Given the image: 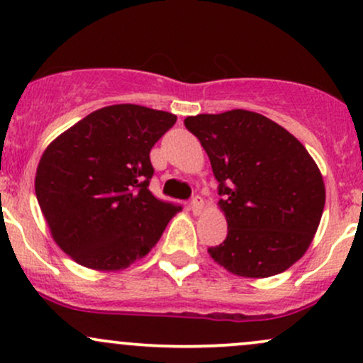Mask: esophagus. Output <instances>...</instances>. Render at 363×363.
Listing matches in <instances>:
<instances>
[{"label": "esophagus", "mask_w": 363, "mask_h": 363, "mask_svg": "<svg viewBox=\"0 0 363 363\" xmlns=\"http://www.w3.org/2000/svg\"><path fill=\"white\" fill-rule=\"evenodd\" d=\"M191 210H193V213L198 215L199 211L203 210V198L201 196H193L191 198Z\"/></svg>", "instance_id": "34e87169"}]
</instances>
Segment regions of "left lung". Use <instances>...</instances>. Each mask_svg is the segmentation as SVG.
<instances>
[{
	"mask_svg": "<svg viewBox=\"0 0 363 363\" xmlns=\"http://www.w3.org/2000/svg\"><path fill=\"white\" fill-rule=\"evenodd\" d=\"M184 124L210 157L227 216V237L208 247L211 257L245 278L289 269L312 242L326 201L306 147L280 124L244 109L191 116Z\"/></svg>",
	"mask_w": 363,
	"mask_h": 363,
	"instance_id": "obj_1",
	"label": "left lung"
}]
</instances>
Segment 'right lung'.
Segmentation results:
<instances>
[{"instance_id":"right-lung-1","label":"right lung","mask_w":363,"mask_h":363,"mask_svg":"<svg viewBox=\"0 0 363 363\" xmlns=\"http://www.w3.org/2000/svg\"><path fill=\"white\" fill-rule=\"evenodd\" d=\"M176 116L135 104L99 109L45 148L35 194L57 245L78 264L128 268L158 242L181 205L148 189L150 150Z\"/></svg>"}]
</instances>
